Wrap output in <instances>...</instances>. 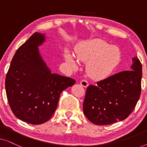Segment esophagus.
<instances>
[{
	"mask_svg": "<svg viewBox=\"0 0 147 147\" xmlns=\"http://www.w3.org/2000/svg\"><path fill=\"white\" fill-rule=\"evenodd\" d=\"M80 84H81V85L84 88H86L88 86V82L87 80H81V81H80Z\"/></svg>",
	"mask_w": 147,
	"mask_h": 147,
	"instance_id": "obj_1",
	"label": "esophagus"
}]
</instances>
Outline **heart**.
Segmentation results:
<instances>
[{
	"instance_id": "1",
	"label": "heart",
	"mask_w": 147,
	"mask_h": 147,
	"mask_svg": "<svg viewBox=\"0 0 147 147\" xmlns=\"http://www.w3.org/2000/svg\"><path fill=\"white\" fill-rule=\"evenodd\" d=\"M76 58L82 62H88V75L95 80H102L114 73L121 60V52L117 47L110 45L102 39H93L81 44L75 51ZM67 61L76 65L74 57L69 53Z\"/></svg>"
}]
</instances>
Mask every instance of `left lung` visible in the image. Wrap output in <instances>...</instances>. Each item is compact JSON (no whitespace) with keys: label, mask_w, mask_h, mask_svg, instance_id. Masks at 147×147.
Segmentation results:
<instances>
[{"label":"left lung","mask_w":147,"mask_h":147,"mask_svg":"<svg viewBox=\"0 0 147 147\" xmlns=\"http://www.w3.org/2000/svg\"><path fill=\"white\" fill-rule=\"evenodd\" d=\"M131 70L120 71L86 89L83 104L86 118L96 125H110L126 119L141 93L142 64L132 58Z\"/></svg>","instance_id":"left-lung-1"}]
</instances>
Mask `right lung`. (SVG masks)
Returning <instances> with one entry per match:
<instances>
[{
	"instance_id": "right-lung-1",
	"label": "right lung",
	"mask_w": 147,
	"mask_h": 147,
	"mask_svg": "<svg viewBox=\"0 0 147 147\" xmlns=\"http://www.w3.org/2000/svg\"><path fill=\"white\" fill-rule=\"evenodd\" d=\"M44 41L43 34H33L17 50L6 76V94L12 112L31 124L49 120L57 108L60 94L76 82L51 73L38 49Z\"/></svg>"
}]
</instances>
